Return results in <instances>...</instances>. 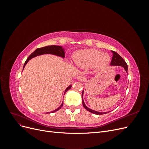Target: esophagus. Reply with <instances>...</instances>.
Segmentation results:
<instances>
[{
	"label": "esophagus",
	"mask_w": 149,
	"mask_h": 149,
	"mask_svg": "<svg viewBox=\"0 0 149 149\" xmlns=\"http://www.w3.org/2000/svg\"><path fill=\"white\" fill-rule=\"evenodd\" d=\"M83 79H84V78H83V76H78L77 77V79L80 81H83Z\"/></svg>",
	"instance_id": "esophagus-1"
}]
</instances>
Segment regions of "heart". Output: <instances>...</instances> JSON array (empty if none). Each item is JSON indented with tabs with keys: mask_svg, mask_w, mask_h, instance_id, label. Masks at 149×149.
<instances>
[{
	"mask_svg": "<svg viewBox=\"0 0 149 149\" xmlns=\"http://www.w3.org/2000/svg\"><path fill=\"white\" fill-rule=\"evenodd\" d=\"M110 60L109 55L102 53L94 49H81L76 53L73 61L76 64L85 67L91 66L94 64L97 68L105 66Z\"/></svg>",
	"mask_w": 149,
	"mask_h": 149,
	"instance_id": "b5f03b06",
	"label": "heart"
}]
</instances>
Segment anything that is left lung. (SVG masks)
<instances>
[{"label":"left lung","mask_w":149,"mask_h":149,"mask_svg":"<svg viewBox=\"0 0 149 149\" xmlns=\"http://www.w3.org/2000/svg\"><path fill=\"white\" fill-rule=\"evenodd\" d=\"M112 54H113V55H112V60H111V66H123V67H124L125 71L127 72V73L128 68H127V63H126V62L124 60L123 58H122L118 53H117L116 52H115L114 51H112ZM83 93H84V91H83L82 95H81V96H82V102H83V105L84 107L88 111H89V112H92V113H93L94 114H97V115H101V114H104L107 113V112H97V111L92 110L91 109H89V108H88L84 104V100H83Z\"/></svg>","instance_id":"left-lung-1"}]
</instances>
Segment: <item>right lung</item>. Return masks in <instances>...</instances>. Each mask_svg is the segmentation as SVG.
I'll use <instances>...</instances> for the list:
<instances>
[{"label": "right lung", "instance_id": "obj_1", "mask_svg": "<svg viewBox=\"0 0 149 149\" xmlns=\"http://www.w3.org/2000/svg\"><path fill=\"white\" fill-rule=\"evenodd\" d=\"M44 54H52V55H56V56H61L63 58H65V49L61 46L51 45V46H47V47H42V48H37V49H36L29 56V57L27 58V59H26V61L25 62V63H24V68L25 66L26 65V64L27 63L28 61L30 60H31V58H34V57L37 56L44 55ZM71 86H72L71 85H70L66 89L64 94L66 93V91H68V90L71 88ZM63 105V102H62L61 106L57 108L56 109L52 111L51 112H56V111H58L62 107ZM47 113H50V112H47Z\"/></svg>", "mask_w": 149, "mask_h": 149}]
</instances>
